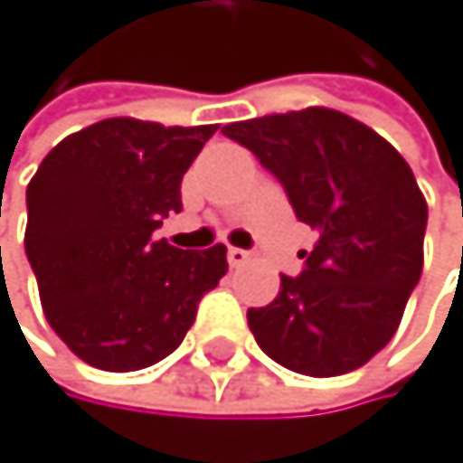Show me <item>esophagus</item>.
Here are the masks:
<instances>
[{
    "instance_id": "esophagus-1",
    "label": "esophagus",
    "mask_w": 463,
    "mask_h": 463,
    "mask_svg": "<svg viewBox=\"0 0 463 463\" xmlns=\"http://www.w3.org/2000/svg\"><path fill=\"white\" fill-rule=\"evenodd\" d=\"M226 258H229L232 266H243V263L249 260V251H246V249H237V246H229Z\"/></svg>"
}]
</instances>
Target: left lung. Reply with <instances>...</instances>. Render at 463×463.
Returning <instances> with one entry per match:
<instances>
[{"label": "left lung", "mask_w": 463, "mask_h": 463, "mask_svg": "<svg viewBox=\"0 0 463 463\" xmlns=\"http://www.w3.org/2000/svg\"><path fill=\"white\" fill-rule=\"evenodd\" d=\"M271 171L300 222L317 232L303 271L249 309L271 361L312 378L364 366L401 324L424 269L427 200L381 134L332 109L269 114L222 128Z\"/></svg>", "instance_id": "1"}]
</instances>
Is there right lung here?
Masks as SVG:
<instances>
[{"instance_id":"add662e5","label":"right lung","mask_w":463,"mask_h":463,"mask_svg":"<svg viewBox=\"0 0 463 463\" xmlns=\"http://www.w3.org/2000/svg\"><path fill=\"white\" fill-rule=\"evenodd\" d=\"M217 126L114 117L65 137L28 183L24 254L53 332L85 364L134 373L175 352L226 275V246L183 251L154 232Z\"/></svg>"}]
</instances>
